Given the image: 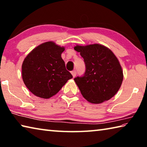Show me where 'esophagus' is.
Listing matches in <instances>:
<instances>
[{
    "mask_svg": "<svg viewBox=\"0 0 147 147\" xmlns=\"http://www.w3.org/2000/svg\"><path fill=\"white\" fill-rule=\"evenodd\" d=\"M71 74H72V75H73V77H75L76 75V71L75 70L71 72Z\"/></svg>",
    "mask_w": 147,
    "mask_h": 147,
    "instance_id": "obj_1",
    "label": "esophagus"
}]
</instances>
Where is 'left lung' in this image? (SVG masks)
I'll list each match as a JSON object with an SVG mask.
<instances>
[{"instance_id":"obj_1","label":"left lung","mask_w":147,"mask_h":147,"mask_svg":"<svg viewBox=\"0 0 147 147\" xmlns=\"http://www.w3.org/2000/svg\"><path fill=\"white\" fill-rule=\"evenodd\" d=\"M84 58L86 71L74 78L81 94L89 102L100 104L115 95L123 82V73L112 51L99 44L74 47Z\"/></svg>"}]
</instances>
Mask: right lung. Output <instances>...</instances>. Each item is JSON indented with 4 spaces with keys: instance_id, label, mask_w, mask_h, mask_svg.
<instances>
[{
    "instance_id": "obj_1",
    "label": "right lung",
    "mask_w": 147,
    "mask_h": 147,
    "mask_svg": "<svg viewBox=\"0 0 147 147\" xmlns=\"http://www.w3.org/2000/svg\"><path fill=\"white\" fill-rule=\"evenodd\" d=\"M64 50L54 42H46L32 50L24 59L22 76L26 88L34 95L51 98L73 78L61 57Z\"/></svg>"
}]
</instances>
